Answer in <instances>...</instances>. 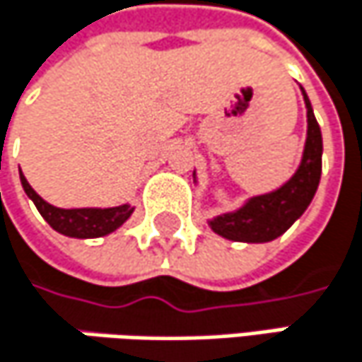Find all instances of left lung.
<instances>
[{
  "label": "left lung",
  "instance_id": "obj_1",
  "mask_svg": "<svg viewBox=\"0 0 362 362\" xmlns=\"http://www.w3.org/2000/svg\"><path fill=\"white\" fill-rule=\"evenodd\" d=\"M302 94L306 103L308 132L300 168L281 188L252 197L243 207L209 220V226L216 235L241 243H268L281 237L310 205L321 182L323 136L304 88Z\"/></svg>",
  "mask_w": 362,
  "mask_h": 362
}]
</instances>
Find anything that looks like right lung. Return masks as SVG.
Masks as SVG:
<instances>
[{
  "label": "right lung",
  "mask_w": 362,
  "mask_h": 362,
  "mask_svg": "<svg viewBox=\"0 0 362 362\" xmlns=\"http://www.w3.org/2000/svg\"><path fill=\"white\" fill-rule=\"evenodd\" d=\"M21 182H23L27 197L35 203L39 214L43 216V220L56 233L73 237V239H96V237L110 235L134 214V207L127 203L119 207H105V209L103 207H81V209L54 207L47 201H43L31 188V184L23 176V172H21Z\"/></svg>",
  "instance_id": "add662e5"
}]
</instances>
